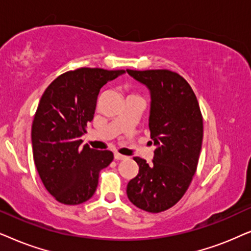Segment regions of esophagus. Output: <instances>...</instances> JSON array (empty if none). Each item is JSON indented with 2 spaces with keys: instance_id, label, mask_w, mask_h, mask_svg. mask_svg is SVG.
<instances>
[{
  "instance_id": "esophagus-1",
  "label": "esophagus",
  "mask_w": 251,
  "mask_h": 251,
  "mask_svg": "<svg viewBox=\"0 0 251 251\" xmlns=\"http://www.w3.org/2000/svg\"><path fill=\"white\" fill-rule=\"evenodd\" d=\"M113 157H115L116 160H122V159H125V158H126V156L120 155V153H118V152L113 153Z\"/></svg>"
}]
</instances>
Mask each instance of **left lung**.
Returning <instances> with one entry per match:
<instances>
[{"label":"left lung","mask_w":251,"mask_h":251,"mask_svg":"<svg viewBox=\"0 0 251 251\" xmlns=\"http://www.w3.org/2000/svg\"><path fill=\"white\" fill-rule=\"evenodd\" d=\"M150 93L149 129L152 164L134 157L139 173L127 183L135 206L157 213L176 204L188 189L198 168L203 140L201 110L189 83L170 70H126Z\"/></svg>","instance_id":"8db88e82"}]
</instances>
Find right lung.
Wrapping results in <instances>:
<instances>
[{"mask_svg": "<svg viewBox=\"0 0 251 251\" xmlns=\"http://www.w3.org/2000/svg\"><path fill=\"white\" fill-rule=\"evenodd\" d=\"M124 70L81 68L57 76L43 93L32 125L33 158L46 189L58 202L76 205L94 195L99 173L113 159L110 150L81 147L94 118L100 89Z\"/></svg>", "mask_w": 251, "mask_h": 251, "instance_id": "1", "label": "right lung"}]
</instances>
